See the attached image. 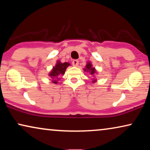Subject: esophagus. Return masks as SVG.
I'll list each match as a JSON object with an SVG mask.
<instances>
[{"label": "esophagus", "mask_w": 150, "mask_h": 150, "mask_svg": "<svg viewBox=\"0 0 150 150\" xmlns=\"http://www.w3.org/2000/svg\"><path fill=\"white\" fill-rule=\"evenodd\" d=\"M79 60H76V59H75V60L72 61V64H73L74 66L77 67L78 65H79Z\"/></svg>", "instance_id": "obj_1"}]
</instances>
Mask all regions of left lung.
<instances>
[{
	"instance_id": "1",
	"label": "left lung",
	"mask_w": 150,
	"mask_h": 150,
	"mask_svg": "<svg viewBox=\"0 0 150 150\" xmlns=\"http://www.w3.org/2000/svg\"><path fill=\"white\" fill-rule=\"evenodd\" d=\"M84 70L87 71H89L90 74L91 75H94L96 73V69L94 68V67H92V65L91 64V63L90 62L87 63V64L86 65V68L84 69ZM96 81V80H94V81H93V83H95Z\"/></svg>"
}]
</instances>
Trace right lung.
<instances>
[{"label":"right lung","instance_id":"add662e5","mask_svg":"<svg viewBox=\"0 0 150 150\" xmlns=\"http://www.w3.org/2000/svg\"><path fill=\"white\" fill-rule=\"evenodd\" d=\"M69 65V63H67V62L61 63L59 61H57L56 65L53 67L52 71H50V74H49V76H50L52 79H54V80H52L53 83H55V84L57 83V82H58L57 81L59 80L58 78L59 76V75L64 74L67 67H68Z\"/></svg>","mask_w":150,"mask_h":150}]
</instances>
